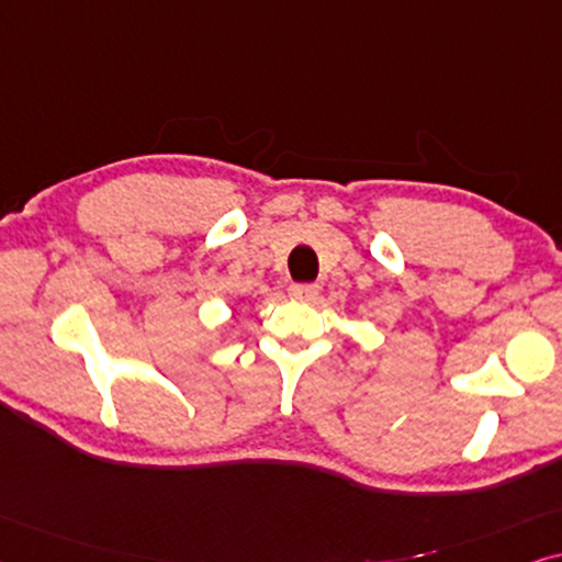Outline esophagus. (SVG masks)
<instances>
[{"mask_svg": "<svg viewBox=\"0 0 562 562\" xmlns=\"http://www.w3.org/2000/svg\"><path fill=\"white\" fill-rule=\"evenodd\" d=\"M290 295H293L295 301L311 303L318 297V285H308V282H303V285H290Z\"/></svg>", "mask_w": 562, "mask_h": 562, "instance_id": "obj_1", "label": "esophagus"}]
</instances>
